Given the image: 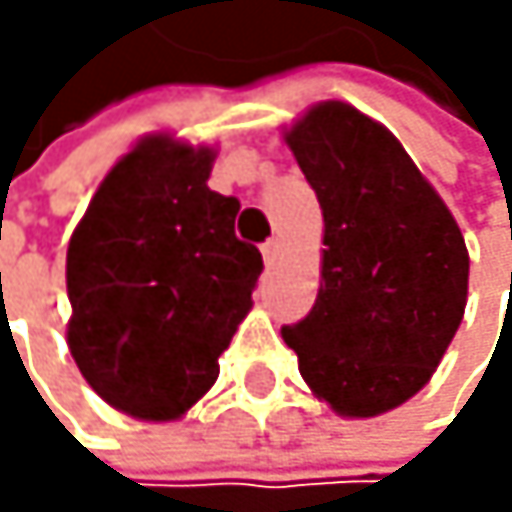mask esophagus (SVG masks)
<instances>
[{
	"instance_id": "1",
	"label": "esophagus",
	"mask_w": 512,
	"mask_h": 512,
	"mask_svg": "<svg viewBox=\"0 0 512 512\" xmlns=\"http://www.w3.org/2000/svg\"><path fill=\"white\" fill-rule=\"evenodd\" d=\"M279 248H282V245H279V239H267V242L261 245V251H264V261H267V264H273V261L279 258Z\"/></svg>"
}]
</instances>
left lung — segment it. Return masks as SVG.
I'll use <instances>...</instances> for the list:
<instances>
[{"mask_svg":"<svg viewBox=\"0 0 512 512\" xmlns=\"http://www.w3.org/2000/svg\"><path fill=\"white\" fill-rule=\"evenodd\" d=\"M285 141L319 199L325 251L316 304L282 338L338 415H384L430 381L464 319V236L402 144L356 107L325 101Z\"/></svg>","mask_w":512,"mask_h":512,"instance_id":"8db88e82","label":"left lung"}]
</instances>
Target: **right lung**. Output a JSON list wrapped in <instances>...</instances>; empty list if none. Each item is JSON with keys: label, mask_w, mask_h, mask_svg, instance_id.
<instances>
[{"label": "right lung", "mask_w": 512, "mask_h": 512, "mask_svg": "<svg viewBox=\"0 0 512 512\" xmlns=\"http://www.w3.org/2000/svg\"><path fill=\"white\" fill-rule=\"evenodd\" d=\"M214 153L147 137L97 187L67 248V344L91 390L171 421L218 381L251 310L261 251L233 230L239 199L208 190Z\"/></svg>", "instance_id": "right-lung-1"}]
</instances>
